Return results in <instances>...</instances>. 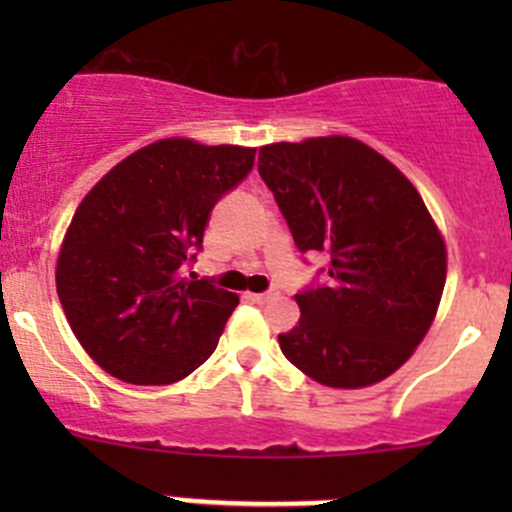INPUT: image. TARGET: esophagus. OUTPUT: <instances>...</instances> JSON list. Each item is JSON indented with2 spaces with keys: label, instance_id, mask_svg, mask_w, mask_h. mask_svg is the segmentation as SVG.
<instances>
[{
  "label": "esophagus",
  "instance_id": "1",
  "mask_svg": "<svg viewBox=\"0 0 512 512\" xmlns=\"http://www.w3.org/2000/svg\"><path fill=\"white\" fill-rule=\"evenodd\" d=\"M247 297H250L252 302H257V304H270V302H275V299H277V292H260V294H247Z\"/></svg>",
  "mask_w": 512,
  "mask_h": 512
}]
</instances>
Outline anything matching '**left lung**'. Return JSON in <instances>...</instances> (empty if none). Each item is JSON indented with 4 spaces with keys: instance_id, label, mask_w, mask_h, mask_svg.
Segmentation results:
<instances>
[{
    "instance_id": "obj_1",
    "label": "left lung",
    "mask_w": 512,
    "mask_h": 512,
    "mask_svg": "<svg viewBox=\"0 0 512 512\" xmlns=\"http://www.w3.org/2000/svg\"><path fill=\"white\" fill-rule=\"evenodd\" d=\"M302 252L329 255V285L294 294L282 354L332 389L379 384L436 319L446 240L409 178L349 136L270 143L257 160Z\"/></svg>"
}]
</instances>
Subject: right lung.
Here are the masks:
<instances>
[{
  "label": "right lung",
  "instance_id": "1",
  "mask_svg": "<svg viewBox=\"0 0 512 512\" xmlns=\"http://www.w3.org/2000/svg\"><path fill=\"white\" fill-rule=\"evenodd\" d=\"M255 148L160 138L86 193L61 240L56 292L86 354L138 386L185 379L240 304L195 272L210 210L252 170Z\"/></svg>",
  "mask_w": 512,
  "mask_h": 512
}]
</instances>
